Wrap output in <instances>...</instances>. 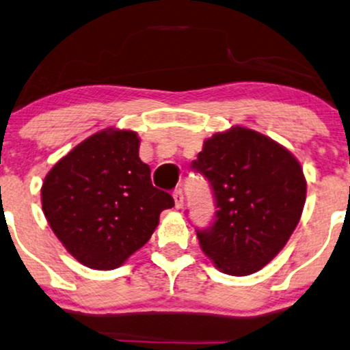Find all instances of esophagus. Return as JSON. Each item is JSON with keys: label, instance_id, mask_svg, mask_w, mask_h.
I'll use <instances>...</instances> for the list:
<instances>
[{"label": "esophagus", "instance_id": "esophagus-1", "mask_svg": "<svg viewBox=\"0 0 350 350\" xmlns=\"http://www.w3.org/2000/svg\"><path fill=\"white\" fill-rule=\"evenodd\" d=\"M172 198H174L176 208H178V210H180V208L184 206V193H183V190L176 189L174 192H172Z\"/></svg>", "mask_w": 350, "mask_h": 350}]
</instances>
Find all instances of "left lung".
<instances>
[{"mask_svg":"<svg viewBox=\"0 0 350 350\" xmlns=\"http://www.w3.org/2000/svg\"><path fill=\"white\" fill-rule=\"evenodd\" d=\"M192 167L216 200L215 223L197 231L202 250L219 271L247 276L287 244L307 197L302 166L269 137L234 126L203 142Z\"/></svg>","mask_w":350,"mask_h":350,"instance_id":"1","label":"left lung"}]
</instances>
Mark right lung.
Segmentation results:
<instances>
[{
  "mask_svg": "<svg viewBox=\"0 0 350 350\" xmlns=\"http://www.w3.org/2000/svg\"><path fill=\"white\" fill-rule=\"evenodd\" d=\"M134 131L103 129L61 158L42 185L45 218L64 249L92 269H114L152 237L174 206L153 187Z\"/></svg>",
  "mask_w": 350,
  "mask_h": 350,
  "instance_id": "1",
  "label": "right lung"
}]
</instances>
